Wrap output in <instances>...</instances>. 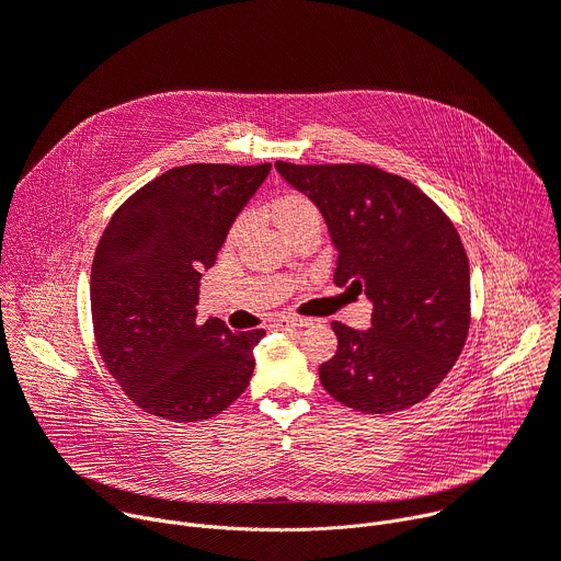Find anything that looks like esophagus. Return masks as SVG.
I'll list each match as a JSON object with an SVG mask.
<instances>
[{
	"label": "esophagus",
	"instance_id": "34e87169",
	"mask_svg": "<svg viewBox=\"0 0 561 561\" xmlns=\"http://www.w3.org/2000/svg\"><path fill=\"white\" fill-rule=\"evenodd\" d=\"M310 319L306 317H282L277 319V327L279 329H301V327H308Z\"/></svg>",
	"mask_w": 561,
	"mask_h": 561
}]
</instances>
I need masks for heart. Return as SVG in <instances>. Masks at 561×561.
Instances as JSON below:
<instances>
[{"instance_id":"obj_1","label":"heart","mask_w":561,"mask_h":561,"mask_svg":"<svg viewBox=\"0 0 561 561\" xmlns=\"http://www.w3.org/2000/svg\"><path fill=\"white\" fill-rule=\"evenodd\" d=\"M275 217L279 221V226L288 232L297 226H304L308 221H319L322 219V215H319V208L301 193H286L282 197H277L275 202ZM247 224V215L239 217L232 228H230V237H237L239 232H242Z\"/></svg>"}]
</instances>
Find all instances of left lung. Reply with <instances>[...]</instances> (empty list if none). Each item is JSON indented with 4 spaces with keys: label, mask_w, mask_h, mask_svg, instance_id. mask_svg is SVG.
I'll return each instance as SVG.
<instances>
[{
    "label": "left lung",
    "mask_w": 561,
    "mask_h": 561,
    "mask_svg": "<svg viewBox=\"0 0 561 561\" xmlns=\"http://www.w3.org/2000/svg\"><path fill=\"white\" fill-rule=\"evenodd\" d=\"M322 210L340 251L335 284L366 293L373 329L333 322L319 379L362 413L404 411L448 375L470 329V268L450 217L415 184L370 164L275 162Z\"/></svg>",
    "instance_id": "8db88e82"
}]
</instances>
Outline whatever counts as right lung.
<instances>
[{"label": "right lung", "instance_id": "right-lung-1", "mask_svg": "<svg viewBox=\"0 0 561 561\" xmlns=\"http://www.w3.org/2000/svg\"><path fill=\"white\" fill-rule=\"evenodd\" d=\"M268 173L271 164L178 167L133 193L104 228L91 268L95 344L144 413L210 420L247 390L266 333L199 322L195 306L202 271Z\"/></svg>", "mask_w": 561, "mask_h": 561}]
</instances>
